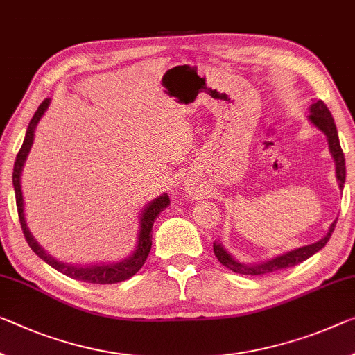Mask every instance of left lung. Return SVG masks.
I'll use <instances>...</instances> for the list:
<instances>
[{
  "label": "left lung",
  "mask_w": 355,
  "mask_h": 355,
  "mask_svg": "<svg viewBox=\"0 0 355 355\" xmlns=\"http://www.w3.org/2000/svg\"><path fill=\"white\" fill-rule=\"evenodd\" d=\"M308 121L327 136L330 154L335 160L336 181H338V185H340V189L343 190V187H345V181H346L345 154H343V149L340 146V138H338V132H336V125H335L334 117H331L329 107L325 106V103L322 100H318L311 105ZM335 223H336V220L331 223V225L329 227V232H327L325 236L320 238L319 241L308 244V246L288 250V252H286V254L276 255V257H272L266 261H261V263H250V265L243 263V261L234 259L233 255L222 246L220 241H214L212 248H214V254H216L217 260H219L223 266H227L228 270L239 272V275L261 276V275H268V272H275V271L288 268V266H295L298 263H302V261L308 260L311 255L319 252V250L322 249L327 243H329L331 233H334V230H335Z\"/></svg>",
  "instance_id": "left-lung-1"
}]
</instances>
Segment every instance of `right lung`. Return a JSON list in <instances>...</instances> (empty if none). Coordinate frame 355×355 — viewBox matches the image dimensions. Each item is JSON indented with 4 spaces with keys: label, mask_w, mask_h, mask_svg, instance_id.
I'll use <instances>...</instances> for the list:
<instances>
[{
    "label": "right lung",
    "mask_w": 355,
    "mask_h": 355,
    "mask_svg": "<svg viewBox=\"0 0 355 355\" xmlns=\"http://www.w3.org/2000/svg\"><path fill=\"white\" fill-rule=\"evenodd\" d=\"M49 105H51V98H46L44 101L41 103L35 116L28 123V128H26V135L24 139V144H21L17 157H15L14 163V173H12V184L15 190V201H17V211H19V219L21 230L26 238V243L33 249L37 257L42 259L47 265H51L52 268L57 271L63 272L73 279L84 281V282H92V284H116V282H121L132 277L141 270V266L144 265L147 255L150 252L152 248V225L157 217H159L160 212L168 208L170 205V196L168 193H163L157 196L155 200H152L150 203L146 205V208L141 211L139 214V230H138V241H136L135 250L128 255L127 259L121 261H112V263H92V265H74V263H67V261H62L55 257H52L51 254H47L44 248L41 246L40 243L36 241L35 236H33L28 225H26L25 219V209H24V195H21V184H20V176L21 171H24V165L26 162V157L30 154V149L33 146V139H35V130L36 125L40 123L41 117L44 116L47 111Z\"/></svg>",
    "instance_id": "1"
}]
</instances>
